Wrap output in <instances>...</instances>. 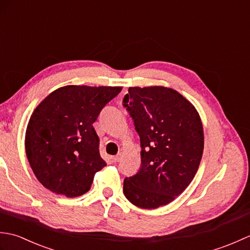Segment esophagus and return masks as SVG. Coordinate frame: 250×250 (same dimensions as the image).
<instances>
[{
	"mask_svg": "<svg viewBox=\"0 0 250 250\" xmlns=\"http://www.w3.org/2000/svg\"><path fill=\"white\" fill-rule=\"evenodd\" d=\"M121 157H122V156H121V153H120V152H119V153H117L116 156H114V157H113V161H114V162H119V161L121 160Z\"/></svg>",
	"mask_w": 250,
	"mask_h": 250,
	"instance_id": "obj_1",
	"label": "esophagus"
}]
</instances>
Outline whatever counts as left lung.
<instances>
[{
    "mask_svg": "<svg viewBox=\"0 0 250 250\" xmlns=\"http://www.w3.org/2000/svg\"><path fill=\"white\" fill-rule=\"evenodd\" d=\"M124 106L141 141V167L125 177L124 193L141 208L172 202L198 171L204 148L199 113L171 88L131 87Z\"/></svg>",
    "mask_w": 250,
    "mask_h": 250,
    "instance_id": "obj_1",
    "label": "left lung"
}]
</instances>
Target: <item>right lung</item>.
Listing matches in <instances>:
<instances>
[{
  "instance_id": "right-lung-1",
  "label": "right lung",
  "mask_w": 250,
  "mask_h": 250,
  "mask_svg": "<svg viewBox=\"0 0 250 250\" xmlns=\"http://www.w3.org/2000/svg\"><path fill=\"white\" fill-rule=\"evenodd\" d=\"M121 89L65 86L35 108L25 132V152L45 188L67 198L89 191L94 174L106 167L93 122Z\"/></svg>"
}]
</instances>
